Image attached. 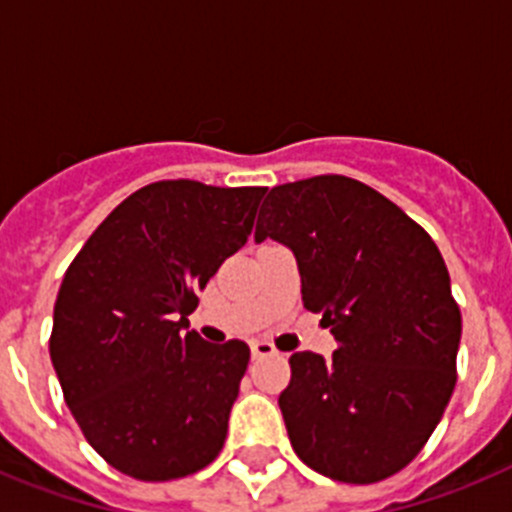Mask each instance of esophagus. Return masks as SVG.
<instances>
[{"mask_svg":"<svg viewBox=\"0 0 512 512\" xmlns=\"http://www.w3.org/2000/svg\"><path fill=\"white\" fill-rule=\"evenodd\" d=\"M251 356H253V359H266V356H277V348L271 346L269 341H253L251 343Z\"/></svg>","mask_w":512,"mask_h":512,"instance_id":"esophagus-1","label":"esophagus"}]
</instances>
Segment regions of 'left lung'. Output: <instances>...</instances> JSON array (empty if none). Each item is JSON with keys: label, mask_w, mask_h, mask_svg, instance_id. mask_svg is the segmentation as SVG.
<instances>
[{"label": "left lung", "mask_w": 512, "mask_h": 512, "mask_svg": "<svg viewBox=\"0 0 512 512\" xmlns=\"http://www.w3.org/2000/svg\"><path fill=\"white\" fill-rule=\"evenodd\" d=\"M266 238L295 253L302 302L338 341L330 359H289L279 408L292 449L348 485L392 477L456 384L461 312L441 251L395 202L338 174L271 189L256 223V243Z\"/></svg>", "instance_id": "left-lung-1"}]
</instances>
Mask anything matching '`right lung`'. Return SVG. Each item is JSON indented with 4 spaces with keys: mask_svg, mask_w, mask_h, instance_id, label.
<instances>
[{
    "mask_svg": "<svg viewBox=\"0 0 512 512\" xmlns=\"http://www.w3.org/2000/svg\"><path fill=\"white\" fill-rule=\"evenodd\" d=\"M264 192L153 182L104 217L66 269L53 369L84 438L117 472L166 482L223 449L251 351L205 343L187 318L248 241Z\"/></svg>",
    "mask_w": 512,
    "mask_h": 512,
    "instance_id": "1",
    "label": "right lung"
}]
</instances>
